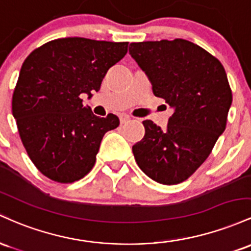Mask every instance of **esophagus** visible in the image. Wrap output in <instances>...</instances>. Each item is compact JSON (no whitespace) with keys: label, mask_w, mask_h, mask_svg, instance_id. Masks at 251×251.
<instances>
[{"label":"esophagus","mask_w":251,"mask_h":251,"mask_svg":"<svg viewBox=\"0 0 251 251\" xmlns=\"http://www.w3.org/2000/svg\"><path fill=\"white\" fill-rule=\"evenodd\" d=\"M120 121H121V125H125V123H128L129 121H130V117H129L128 115H121Z\"/></svg>","instance_id":"1"}]
</instances>
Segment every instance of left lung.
<instances>
[{
    "mask_svg": "<svg viewBox=\"0 0 251 251\" xmlns=\"http://www.w3.org/2000/svg\"><path fill=\"white\" fill-rule=\"evenodd\" d=\"M129 53L154 95L174 109L163 130L143 121L145 136L133 146L135 160L154 181L180 184L201 167L225 130L232 92L224 66L184 39L133 42Z\"/></svg>",
    "mask_w": 251,
    "mask_h": 251,
    "instance_id": "8db88e82",
    "label": "left lung"
}]
</instances>
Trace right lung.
<instances>
[{"label": "right lung", "mask_w": 251, "mask_h": 251, "mask_svg": "<svg viewBox=\"0 0 251 251\" xmlns=\"http://www.w3.org/2000/svg\"><path fill=\"white\" fill-rule=\"evenodd\" d=\"M128 42L63 38L46 42L24 61L14 89L13 116L22 145L45 176L70 184L86 176L116 115L98 117L80 96L98 91Z\"/></svg>", "instance_id": "right-lung-1"}]
</instances>
